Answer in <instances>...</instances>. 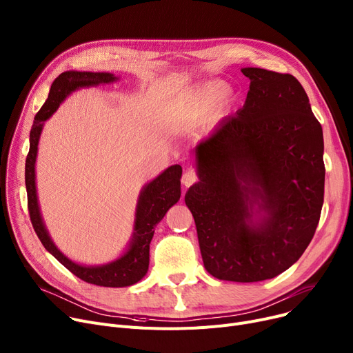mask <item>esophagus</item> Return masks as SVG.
Instances as JSON below:
<instances>
[{"mask_svg": "<svg viewBox=\"0 0 353 353\" xmlns=\"http://www.w3.org/2000/svg\"><path fill=\"white\" fill-rule=\"evenodd\" d=\"M197 181V176H196V173L193 172V170H186V173L183 174V177H181V183H183V186H186V188H189V186H192V184H194Z\"/></svg>", "mask_w": 353, "mask_h": 353, "instance_id": "esophagus-1", "label": "esophagus"}]
</instances>
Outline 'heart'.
<instances>
[{
    "mask_svg": "<svg viewBox=\"0 0 353 353\" xmlns=\"http://www.w3.org/2000/svg\"><path fill=\"white\" fill-rule=\"evenodd\" d=\"M225 94V100H232V92L228 91V84L223 80H212L192 94L180 107L179 116L186 123L192 124L205 119L212 110L217 97Z\"/></svg>",
    "mask_w": 353,
    "mask_h": 353,
    "instance_id": "b5f03b06",
    "label": "heart"
}]
</instances>
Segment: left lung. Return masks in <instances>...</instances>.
Masks as SVG:
<instances>
[{"label": "left lung", "mask_w": 353, "mask_h": 353, "mask_svg": "<svg viewBox=\"0 0 353 353\" xmlns=\"http://www.w3.org/2000/svg\"><path fill=\"white\" fill-rule=\"evenodd\" d=\"M245 105L196 148L199 181L184 196L206 270L261 282L289 269L319 223L323 133L290 74L246 67Z\"/></svg>", "instance_id": "left-lung-1"}]
</instances>
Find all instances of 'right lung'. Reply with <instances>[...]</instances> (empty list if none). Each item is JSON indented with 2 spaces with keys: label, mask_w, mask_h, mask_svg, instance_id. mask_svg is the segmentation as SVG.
<instances>
[{
  "label": "right lung",
  "mask_w": 353,
  "mask_h": 353,
  "mask_svg": "<svg viewBox=\"0 0 353 353\" xmlns=\"http://www.w3.org/2000/svg\"><path fill=\"white\" fill-rule=\"evenodd\" d=\"M120 80L111 72H92V71H76L70 70L54 80L51 84L48 99L40 108L34 119V124L30 132V152L26 160V188L28 197V212L32 228L41 240L43 246L65 266L72 274L80 277L81 281L105 288H125L140 282L148 270L150 261V242L154 234V228L164 217L173 205L180 199V177L181 167L179 164L167 167L156 179L143 186L134 213L133 234L125 250L114 261L104 265H81L71 261L55 243L46 228L41 216L39 196H37L35 183V161L39 153V143L46 121L57 111L60 104L74 91L80 88L97 87L100 84H111Z\"/></svg>",
  "instance_id": "1"
}]
</instances>
